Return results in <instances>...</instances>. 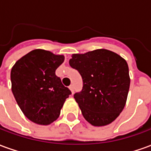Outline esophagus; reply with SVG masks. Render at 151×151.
Instances as JSON below:
<instances>
[{"label": "esophagus", "mask_w": 151, "mask_h": 151, "mask_svg": "<svg viewBox=\"0 0 151 151\" xmlns=\"http://www.w3.org/2000/svg\"><path fill=\"white\" fill-rule=\"evenodd\" d=\"M69 90L71 91V92H72V93H73V91H74V88H73V86L70 85V86H69Z\"/></svg>", "instance_id": "1"}]
</instances>
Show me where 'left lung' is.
<instances>
[{
	"mask_svg": "<svg viewBox=\"0 0 151 151\" xmlns=\"http://www.w3.org/2000/svg\"><path fill=\"white\" fill-rule=\"evenodd\" d=\"M69 65L81 74L82 90L73 97L82 116L94 126L109 124L126 104L130 85L126 60L107 49L73 54Z\"/></svg>",
	"mask_w": 151,
	"mask_h": 151,
	"instance_id": "8db88e82",
	"label": "left lung"
}]
</instances>
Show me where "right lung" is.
<instances>
[{"label":"right lung","mask_w":151,"mask_h":151,"mask_svg":"<svg viewBox=\"0 0 151 151\" xmlns=\"http://www.w3.org/2000/svg\"><path fill=\"white\" fill-rule=\"evenodd\" d=\"M64 60L63 55L35 49L12 68V92L22 111L34 123L47 125L55 121L71 95L56 75V69Z\"/></svg>","instance_id":"right-lung-1"}]
</instances>
